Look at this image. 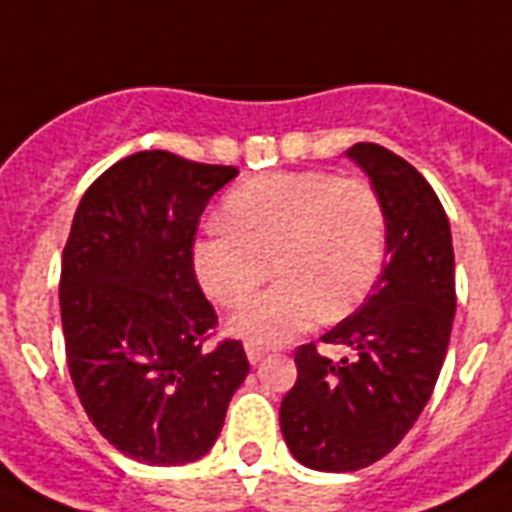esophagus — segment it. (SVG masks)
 Instances as JSON below:
<instances>
[{
    "instance_id": "obj_1",
    "label": "esophagus",
    "mask_w": 512,
    "mask_h": 512,
    "mask_svg": "<svg viewBox=\"0 0 512 512\" xmlns=\"http://www.w3.org/2000/svg\"><path fill=\"white\" fill-rule=\"evenodd\" d=\"M246 356H248V361L256 366V363H261L266 356H269V350L259 348V345H246Z\"/></svg>"
}]
</instances>
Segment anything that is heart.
Here are the masks:
<instances>
[{
    "mask_svg": "<svg viewBox=\"0 0 512 512\" xmlns=\"http://www.w3.org/2000/svg\"><path fill=\"white\" fill-rule=\"evenodd\" d=\"M384 243L382 198L366 180L280 172L232 190L190 259L201 290L222 306L246 298L272 261L277 285L235 308L227 332L274 348L319 316L353 311L377 282Z\"/></svg>",
    "mask_w": 512,
    "mask_h": 512,
    "instance_id": "obj_1",
    "label": "heart"
}]
</instances>
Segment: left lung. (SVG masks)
I'll use <instances>...</instances> for the list:
<instances>
[{
	"label": "left lung",
	"instance_id": "1",
	"mask_svg": "<svg viewBox=\"0 0 512 512\" xmlns=\"http://www.w3.org/2000/svg\"><path fill=\"white\" fill-rule=\"evenodd\" d=\"M345 156L382 198L387 264L356 314L322 337L356 356L335 363L301 345L298 379L280 405L293 458L329 474L398 447L432 398L455 319L453 235L432 185L379 143H356Z\"/></svg>",
	"mask_w": 512,
	"mask_h": 512
}]
</instances>
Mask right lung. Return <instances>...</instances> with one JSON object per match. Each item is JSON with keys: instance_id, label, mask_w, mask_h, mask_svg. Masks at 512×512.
<instances>
[{"instance_id": "obj_1", "label": "right lung", "mask_w": 512, "mask_h": 512, "mask_svg": "<svg viewBox=\"0 0 512 512\" xmlns=\"http://www.w3.org/2000/svg\"><path fill=\"white\" fill-rule=\"evenodd\" d=\"M235 167L138 151L80 198L62 251L67 369L88 418L146 466L204 458L248 377L238 340L204 350L217 314L193 272L198 219Z\"/></svg>"}]
</instances>
